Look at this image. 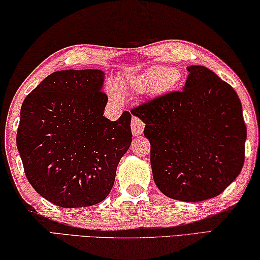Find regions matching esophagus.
Here are the masks:
<instances>
[{
    "instance_id": "esophagus-1",
    "label": "esophagus",
    "mask_w": 260,
    "mask_h": 260,
    "mask_svg": "<svg viewBox=\"0 0 260 260\" xmlns=\"http://www.w3.org/2000/svg\"><path fill=\"white\" fill-rule=\"evenodd\" d=\"M144 122L140 120L138 117H133V121H131V130H133V135L135 137H138L143 134V130H144Z\"/></svg>"
}]
</instances>
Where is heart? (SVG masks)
I'll return each instance as SVG.
<instances>
[{
    "mask_svg": "<svg viewBox=\"0 0 260 260\" xmlns=\"http://www.w3.org/2000/svg\"><path fill=\"white\" fill-rule=\"evenodd\" d=\"M182 72L177 68L154 66L142 75L129 76L126 84L135 90H145L150 95H162L180 86ZM109 94L114 100H120V94L115 87H110Z\"/></svg>",
    "mask_w": 260,
    "mask_h": 260,
    "instance_id": "1",
    "label": "heart"
}]
</instances>
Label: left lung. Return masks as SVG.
I'll return each instance as SVG.
<instances>
[{
    "instance_id": "left-lung-1",
    "label": "left lung",
    "mask_w": 260,
    "mask_h": 260,
    "mask_svg": "<svg viewBox=\"0 0 260 260\" xmlns=\"http://www.w3.org/2000/svg\"><path fill=\"white\" fill-rule=\"evenodd\" d=\"M182 91L139 105L131 114L145 123L156 186L169 198L216 197L244 165L246 126L237 93L213 71L188 67Z\"/></svg>"
}]
</instances>
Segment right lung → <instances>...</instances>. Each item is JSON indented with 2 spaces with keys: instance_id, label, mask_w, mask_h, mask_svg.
<instances>
[{
  "instance_id": "right-lung-1",
  "label": "right lung",
  "mask_w": 260,
  "mask_h": 260,
  "mask_svg": "<svg viewBox=\"0 0 260 260\" xmlns=\"http://www.w3.org/2000/svg\"><path fill=\"white\" fill-rule=\"evenodd\" d=\"M101 70L53 72L25 98L17 148L33 189L64 208L92 206L112 190L133 142L131 114L104 116Z\"/></svg>"
}]
</instances>
